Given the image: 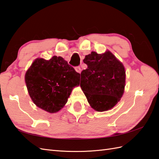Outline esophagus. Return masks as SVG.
Masks as SVG:
<instances>
[{"label":"esophagus","instance_id":"1","mask_svg":"<svg viewBox=\"0 0 159 159\" xmlns=\"http://www.w3.org/2000/svg\"><path fill=\"white\" fill-rule=\"evenodd\" d=\"M75 70H76L77 72L80 73V72H81V68H80V66H76V67H75Z\"/></svg>","mask_w":159,"mask_h":159}]
</instances>
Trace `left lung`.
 <instances>
[{
	"instance_id": "1",
	"label": "left lung",
	"mask_w": 159,
	"mask_h": 159,
	"mask_svg": "<svg viewBox=\"0 0 159 159\" xmlns=\"http://www.w3.org/2000/svg\"><path fill=\"white\" fill-rule=\"evenodd\" d=\"M87 68L80 73V87L91 107L97 111L111 109L124 92L125 72L123 64L111 52L85 56Z\"/></svg>"
}]
</instances>
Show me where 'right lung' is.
<instances>
[{
  "label": "right lung",
  "instance_id": "1",
  "mask_svg": "<svg viewBox=\"0 0 159 159\" xmlns=\"http://www.w3.org/2000/svg\"><path fill=\"white\" fill-rule=\"evenodd\" d=\"M25 80L33 102L50 113L59 111L74 87L80 84V74L61 56L46 60L37 58L27 70Z\"/></svg>",
  "mask_w": 159,
  "mask_h": 159
}]
</instances>
